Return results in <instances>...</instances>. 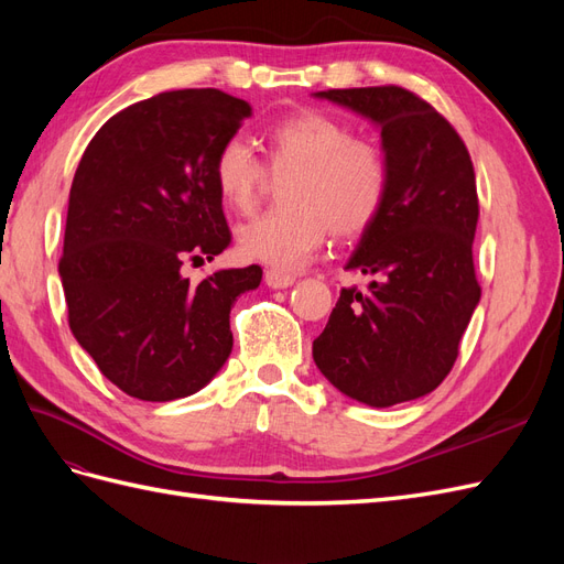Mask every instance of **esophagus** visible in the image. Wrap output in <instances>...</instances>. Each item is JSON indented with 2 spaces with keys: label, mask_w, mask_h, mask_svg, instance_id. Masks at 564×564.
I'll list each match as a JSON object with an SVG mask.
<instances>
[{
  "label": "esophagus",
  "mask_w": 564,
  "mask_h": 564,
  "mask_svg": "<svg viewBox=\"0 0 564 564\" xmlns=\"http://www.w3.org/2000/svg\"><path fill=\"white\" fill-rule=\"evenodd\" d=\"M296 282L294 275H286V272L280 270H265V284L270 289H286Z\"/></svg>",
  "instance_id": "obj_1"
}]
</instances>
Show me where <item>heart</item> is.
Here are the masks:
<instances>
[{"mask_svg": "<svg viewBox=\"0 0 564 564\" xmlns=\"http://www.w3.org/2000/svg\"><path fill=\"white\" fill-rule=\"evenodd\" d=\"M263 143L270 172L286 176L280 185L284 207L237 230V251L247 261L294 272L313 261L327 230L355 237L379 218L388 195V162L377 143L352 139L348 124L305 110L272 124ZM214 183L226 209L251 214L263 193L265 169L242 139H230L214 160Z\"/></svg>", "mask_w": 564, "mask_h": 564, "instance_id": "obj_1", "label": "heart"}]
</instances>
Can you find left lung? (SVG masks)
I'll return each instance as SVG.
<instances>
[{
    "label": "left lung",
    "mask_w": 564,
    "mask_h": 564,
    "mask_svg": "<svg viewBox=\"0 0 564 564\" xmlns=\"http://www.w3.org/2000/svg\"><path fill=\"white\" fill-rule=\"evenodd\" d=\"M319 100L381 131L388 195L346 270L373 275L344 286L313 360L336 390L386 409L429 395L447 377L480 303L473 268L477 193L454 127L400 87L329 89Z\"/></svg>",
    "instance_id": "1"
}]
</instances>
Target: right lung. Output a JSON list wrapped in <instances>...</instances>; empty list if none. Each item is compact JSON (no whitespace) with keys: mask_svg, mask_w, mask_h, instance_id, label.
<instances>
[{"mask_svg":"<svg viewBox=\"0 0 564 564\" xmlns=\"http://www.w3.org/2000/svg\"><path fill=\"white\" fill-rule=\"evenodd\" d=\"M251 106L218 89L166 91L110 117L84 150L58 263L77 344L127 395H195L232 350L230 308L263 270L193 284L185 261L230 245L214 160Z\"/></svg>","mask_w":564,"mask_h":564,"instance_id":"obj_1","label":"right lung"}]
</instances>
